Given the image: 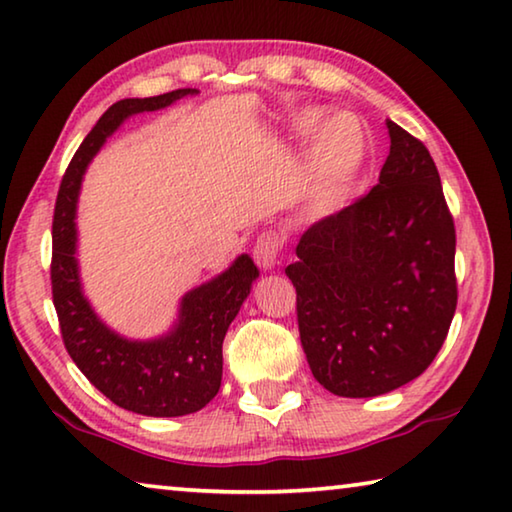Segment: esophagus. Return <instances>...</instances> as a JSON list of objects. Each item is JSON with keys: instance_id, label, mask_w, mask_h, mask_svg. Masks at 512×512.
<instances>
[{"instance_id": "34e87169", "label": "esophagus", "mask_w": 512, "mask_h": 512, "mask_svg": "<svg viewBox=\"0 0 512 512\" xmlns=\"http://www.w3.org/2000/svg\"><path fill=\"white\" fill-rule=\"evenodd\" d=\"M282 246H284V237L280 235V232H275V230L262 232V235H259L255 241V250H253L255 262L262 268L275 266L277 257H280V253H282Z\"/></svg>"}]
</instances>
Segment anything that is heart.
<instances>
[{"instance_id": "b5f03b06", "label": "heart", "mask_w": 512, "mask_h": 512, "mask_svg": "<svg viewBox=\"0 0 512 512\" xmlns=\"http://www.w3.org/2000/svg\"><path fill=\"white\" fill-rule=\"evenodd\" d=\"M320 112H309L305 131H311ZM366 160V135L350 117L327 121L318 133L307 164V192L311 203L332 207L350 192Z\"/></svg>"}]
</instances>
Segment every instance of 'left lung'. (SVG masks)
Segmentation results:
<instances>
[{"label":"left lung","mask_w":512,"mask_h":512,"mask_svg":"<svg viewBox=\"0 0 512 512\" xmlns=\"http://www.w3.org/2000/svg\"><path fill=\"white\" fill-rule=\"evenodd\" d=\"M379 183L316 221L284 273L296 287L311 375L339 397H375L420 377L452 325L456 230L433 158L388 121Z\"/></svg>","instance_id":"left-lung-1"}]
</instances>
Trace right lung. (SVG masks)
Returning <instances> with one entry per match:
<instances>
[{
    "label": "right lung",
    "instance_id": "right-lung-1",
    "mask_svg": "<svg viewBox=\"0 0 512 512\" xmlns=\"http://www.w3.org/2000/svg\"><path fill=\"white\" fill-rule=\"evenodd\" d=\"M196 90H173L149 99H121L103 112L63 176L51 225V296L65 350L94 388L110 402L151 418H178L201 411L219 393L223 339L250 293L257 266L241 255L228 271L189 291L180 320L158 341H126L101 323L83 298L76 271L74 210L81 176L106 137L126 117L160 110Z\"/></svg>",
    "mask_w": 512,
    "mask_h": 512
}]
</instances>
